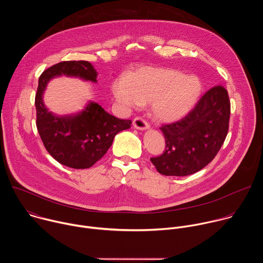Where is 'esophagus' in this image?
I'll return each instance as SVG.
<instances>
[{
	"label": "esophagus",
	"instance_id": "obj_1",
	"mask_svg": "<svg viewBox=\"0 0 263 263\" xmlns=\"http://www.w3.org/2000/svg\"><path fill=\"white\" fill-rule=\"evenodd\" d=\"M133 126H134V128H136L138 130H145L149 127L147 122L145 120H143L142 118H140V117H136L133 120Z\"/></svg>",
	"mask_w": 263,
	"mask_h": 263
}]
</instances>
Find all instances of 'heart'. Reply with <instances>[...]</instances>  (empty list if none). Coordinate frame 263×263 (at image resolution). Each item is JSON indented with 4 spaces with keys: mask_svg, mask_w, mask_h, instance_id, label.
Returning <instances> with one entry per match:
<instances>
[{
    "mask_svg": "<svg viewBox=\"0 0 263 263\" xmlns=\"http://www.w3.org/2000/svg\"><path fill=\"white\" fill-rule=\"evenodd\" d=\"M117 100L127 108L149 102L153 116L163 122L184 118L196 106L202 82L194 74L171 67L143 66L112 83Z\"/></svg>",
    "mask_w": 263,
    "mask_h": 263,
    "instance_id": "heart-1",
    "label": "heart"
}]
</instances>
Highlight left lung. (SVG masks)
Listing matches in <instances>:
<instances>
[{"label": "left lung", "mask_w": 263, "mask_h": 263, "mask_svg": "<svg viewBox=\"0 0 263 263\" xmlns=\"http://www.w3.org/2000/svg\"><path fill=\"white\" fill-rule=\"evenodd\" d=\"M227 89L215 85L180 121L160 127L165 148L151 162L164 176L195 174L210 163L218 153L229 130L231 114Z\"/></svg>", "instance_id": "obj_1"}]
</instances>
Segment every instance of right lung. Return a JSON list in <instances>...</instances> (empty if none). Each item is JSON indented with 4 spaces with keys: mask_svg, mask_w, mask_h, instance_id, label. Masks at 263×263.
Wrapping results in <instances>:
<instances>
[{
    "mask_svg": "<svg viewBox=\"0 0 263 263\" xmlns=\"http://www.w3.org/2000/svg\"><path fill=\"white\" fill-rule=\"evenodd\" d=\"M61 74L96 82L98 73L88 61L83 60L62 61L47 68L41 74L35 95L36 127L55 160L71 168H88L107 153L115 136L129 129L132 122L109 115L93 102L78 115H53L45 106L43 95L48 82Z\"/></svg>",
    "mask_w": 263,
    "mask_h": 263,
    "instance_id": "1",
    "label": "right lung"
}]
</instances>
